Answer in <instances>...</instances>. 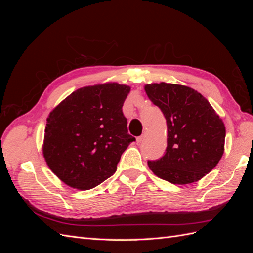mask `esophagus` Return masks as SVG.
<instances>
[{
  "mask_svg": "<svg viewBox=\"0 0 253 253\" xmlns=\"http://www.w3.org/2000/svg\"><path fill=\"white\" fill-rule=\"evenodd\" d=\"M145 138V133H143L141 136H139V137H137V142L138 143H141L142 141H143V139Z\"/></svg>",
  "mask_w": 253,
  "mask_h": 253,
  "instance_id": "1",
  "label": "esophagus"
}]
</instances>
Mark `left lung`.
Masks as SVG:
<instances>
[{
	"label": "left lung",
	"mask_w": 253,
	"mask_h": 253,
	"mask_svg": "<svg viewBox=\"0 0 253 253\" xmlns=\"http://www.w3.org/2000/svg\"><path fill=\"white\" fill-rule=\"evenodd\" d=\"M150 100L167 120L165 155L148 162L159 178L174 185L202 179L224 154L226 128L209 101L195 89L173 83L144 86Z\"/></svg>",
	"instance_id": "obj_1"
}]
</instances>
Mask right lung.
Wrapping results in <instances>:
<instances>
[{
  "label": "right lung",
  "mask_w": 253,
  "mask_h": 253,
  "mask_svg": "<svg viewBox=\"0 0 253 253\" xmlns=\"http://www.w3.org/2000/svg\"><path fill=\"white\" fill-rule=\"evenodd\" d=\"M129 90L116 82L81 87L49 113L43 156L67 186L89 190L116 172L122 153L135 141L122 113Z\"/></svg>",
  "instance_id": "right-lung-1"
}]
</instances>
